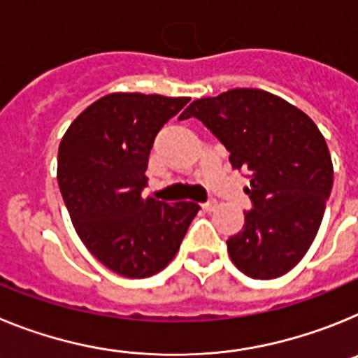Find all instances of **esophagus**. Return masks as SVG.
Segmentation results:
<instances>
[{"label": "esophagus", "mask_w": 358, "mask_h": 358, "mask_svg": "<svg viewBox=\"0 0 358 358\" xmlns=\"http://www.w3.org/2000/svg\"><path fill=\"white\" fill-rule=\"evenodd\" d=\"M201 206H202V210L213 211V210H215V206H217V202H215V201H206V202H202Z\"/></svg>", "instance_id": "esophagus-1"}]
</instances>
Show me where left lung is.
Segmentation results:
<instances>
[{
  "label": "left lung",
  "mask_w": 358,
  "mask_h": 358,
  "mask_svg": "<svg viewBox=\"0 0 358 358\" xmlns=\"http://www.w3.org/2000/svg\"><path fill=\"white\" fill-rule=\"evenodd\" d=\"M197 118L248 173L242 231L227 240L231 260L245 276L273 280L306 255L321 226L334 185L327 141L308 116L262 90H231L189 103L179 120Z\"/></svg>",
  "instance_id": "obj_1"
}]
</instances>
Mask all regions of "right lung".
<instances>
[{
  "instance_id": "1",
  "label": "right lung",
  "mask_w": 358,
  "mask_h": 358,
  "mask_svg": "<svg viewBox=\"0 0 358 358\" xmlns=\"http://www.w3.org/2000/svg\"><path fill=\"white\" fill-rule=\"evenodd\" d=\"M189 98L113 93L69 125L59 147L57 181L77 235L109 271L148 278L181 248L201 210L195 202L141 195L157 132Z\"/></svg>"
}]
</instances>
